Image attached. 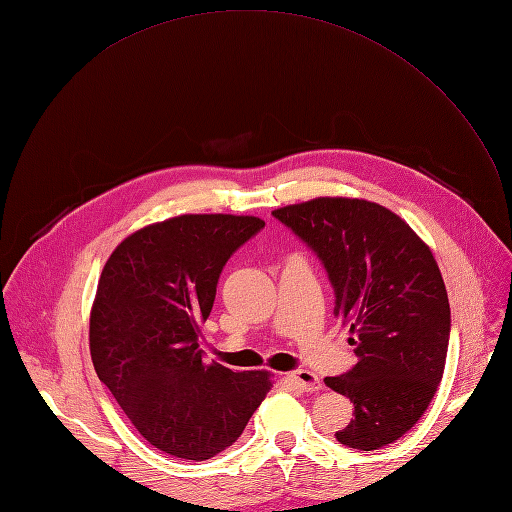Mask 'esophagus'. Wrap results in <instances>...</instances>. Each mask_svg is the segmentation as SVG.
Wrapping results in <instances>:
<instances>
[{"label": "esophagus", "mask_w": 512, "mask_h": 512, "mask_svg": "<svg viewBox=\"0 0 512 512\" xmlns=\"http://www.w3.org/2000/svg\"><path fill=\"white\" fill-rule=\"evenodd\" d=\"M288 382L292 386H297L303 392H317L321 388V382H319L317 375L313 371H307V369H299V371L288 373Z\"/></svg>", "instance_id": "obj_1"}]
</instances>
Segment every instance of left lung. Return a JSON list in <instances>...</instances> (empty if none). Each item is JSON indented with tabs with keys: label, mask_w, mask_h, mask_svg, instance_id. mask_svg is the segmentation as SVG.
<instances>
[{
	"label": "left lung",
	"mask_w": 512,
	"mask_h": 512,
	"mask_svg": "<svg viewBox=\"0 0 512 512\" xmlns=\"http://www.w3.org/2000/svg\"><path fill=\"white\" fill-rule=\"evenodd\" d=\"M272 215L324 265L334 313L355 336L357 363L324 380L355 407L336 440L357 450L392 444L425 413L444 373L450 305L432 251L396 213L363 199L319 197Z\"/></svg>",
	"instance_id": "left-lung-1"
}]
</instances>
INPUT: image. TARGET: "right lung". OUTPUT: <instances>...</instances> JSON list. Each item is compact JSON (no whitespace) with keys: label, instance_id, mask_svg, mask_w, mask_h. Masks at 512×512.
<instances>
[{"label":"right lung","instance_id":"add662e5","mask_svg":"<svg viewBox=\"0 0 512 512\" xmlns=\"http://www.w3.org/2000/svg\"><path fill=\"white\" fill-rule=\"evenodd\" d=\"M263 226L251 215H180L130 234L101 272L95 371L139 434L176 459L232 446L270 392L267 371L207 365L199 346L224 265Z\"/></svg>","mask_w":512,"mask_h":512}]
</instances>
